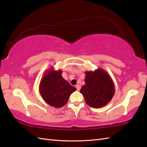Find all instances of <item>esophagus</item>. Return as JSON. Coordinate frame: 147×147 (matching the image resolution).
Segmentation results:
<instances>
[{
  "label": "esophagus",
  "mask_w": 147,
  "mask_h": 147,
  "mask_svg": "<svg viewBox=\"0 0 147 147\" xmlns=\"http://www.w3.org/2000/svg\"><path fill=\"white\" fill-rule=\"evenodd\" d=\"M76 88L78 91H80V90L81 89V86H80V85H76Z\"/></svg>",
  "instance_id": "1"
}]
</instances>
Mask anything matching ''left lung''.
Wrapping results in <instances>:
<instances>
[{
  "label": "left lung",
  "mask_w": 147,
  "mask_h": 147,
  "mask_svg": "<svg viewBox=\"0 0 147 147\" xmlns=\"http://www.w3.org/2000/svg\"><path fill=\"white\" fill-rule=\"evenodd\" d=\"M85 84L80 93L87 105L93 108H100L110 102L115 93L113 80L107 71L98 68L94 71L85 72Z\"/></svg>",
  "instance_id": "1"
}]
</instances>
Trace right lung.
I'll use <instances>...</instances> for the list:
<instances>
[{
    "instance_id": "add662e5",
    "label": "right lung",
    "mask_w": 147,
    "mask_h": 147,
    "mask_svg": "<svg viewBox=\"0 0 147 147\" xmlns=\"http://www.w3.org/2000/svg\"><path fill=\"white\" fill-rule=\"evenodd\" d=\"M62 70L57 71L51 67L45 72L39 85L43 100L55 108H61L66 104L71 93L76 90L62 78Z\"/></svg>"
}]
</instances>
